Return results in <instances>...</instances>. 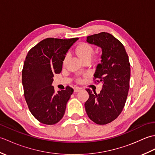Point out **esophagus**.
<instances>
[{"label":"esophagus","instance_id":"esophagus-1","mask_svg":"<svg viewBox=\"0 0 155 155\" xmlns=\"http://www.w3.org/2000/svg\"><path fill=\"white\" fill-rule=\"evenodd\" d=\"M81 89H82V88H81V87H76L74 88L75 93H77V92L80 91Z\"/></svg>","mask_w":155,"mask_h":155}]
</instances>
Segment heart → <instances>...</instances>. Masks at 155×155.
<instances>
[{
	"label": "heart",
	"instance_id": "obj_1",
	"mask_svg": "<svg viewBox=\"0 0 155 155\" xmlns=\"http://www.w3.org/2000/svg\"><path fill=\"white\" fill-rule=\"evenodd\" d=\"M76 52H77V55L83 61L90 60L92 55H93L94 52V48L93 47V46L87 43V42H82V43L78 45L77 48H76ZM67 55H66V57L63 61L64 64L65 63L66 60H67ZM77 81L78 82L81 81V78H78Z\"/></svg>",
	"mask_w": 155,
	"mask_h": 155
}]
</instances>
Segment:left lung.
Returning a JSON list of instances; mask_svg holds the SVG:
<instances>
[{"instance_id":"1","label":"left lung","mask_w":155,"mask_h":155,"mask_svg":"<svg viewBox=\"0 0 155 155\" xmlns=\"http://www.w3.org/2000/svg\"><path fill=\"white\" fill-rule=\"evenodd\" d=\"M87 41L102 48L101 63L94 74V83L103 84L99 94L86 88L89 97L85 103L88 117L97 124L116 119L126 103L129 90L130 65L124 47L108 32L88 36Z\"/></svg>"}]
</instances>
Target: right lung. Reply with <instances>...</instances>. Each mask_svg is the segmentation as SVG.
<instances>
[{
	"mask_svg": "<svg viewBox=\"0 0 155 155\" xmlns=\"http://www.w3.org/2000/svg\"><path fill=\"white\" fill-rule=\"evenodd\" d=\"M78 38H47L28 52L22 71L24 96L29 110L42 124L52 125L63 117L73 88L54 92V74L62 71L66 53Z\"/></svg>",
	"mask_w": 155,
	"mask_h": 155,
	"instance_id": "1",
	"label": "right lung"
}]
</instances>
